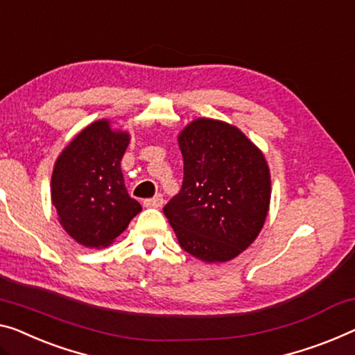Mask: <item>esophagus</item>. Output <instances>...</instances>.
<instances>
[{
	"label": "esophagus",
	"instance_id": "esophagus-1",
	"mask_svg": "<svg viewBox=\"0 0 355 355\" xmlns=\"http://www.w3.org/2000/svg\"><path fill=\"white\" fill-rule=\"evenodd\" d=\"M162 204H164V198H162V194H156L155 198H151V199H145V200H144V205H145V207H161Z\"/></svg>",
	"mask_w": 355,
	"mask_h": 355
}]
</instances>
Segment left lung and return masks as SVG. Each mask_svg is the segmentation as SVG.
I'll list each match as a JSON object with an SVG mask.
<instances>
[{"instance_id": "obj_1", "label": "left lung", "mask_w": 355, "mask_h": 355, "mask_svg": "<svg viewBox=\"0 0 355 355\" xmlns=\"http://www.w3.org/2000/svg\"><path fill=\"white\" fill-rule=\"evenodd\" d=\"M183 184L164 207L184 252L207 263L228 261L261 231L271 199L269 168L239 129L193 121L178 137Z\"/></svg>"}]
</instances>
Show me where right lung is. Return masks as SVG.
<instances>
[{"label":"right lung","mask_w":355,"mask_h":355,"mask_svg":"<svg viewBox=\"0 0 355 355\" xmlns=\"http://www.w3.org/2000/svg\"><path fill=\"white\" fill-rule=\"evenodd\" d=\"M127 145L129 135L111 130L108 121H97L55 162L52 204L63 230L81 245H110L141 210L121 172Z\"/></svg>","instance_id":"add662e5"}]
</instances>
